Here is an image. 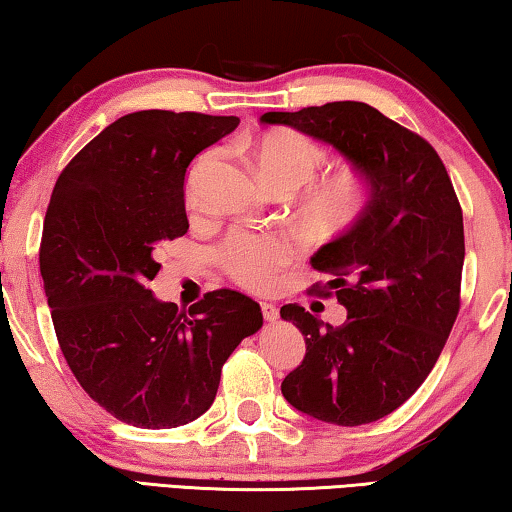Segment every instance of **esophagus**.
Listing matches in <instances>:
<instances>
[{"mask_svg": "<svg viewBox=\"0 0 512 512\" xmlns=\"http://www.w3.org/2000/svg\"><path fill=\"white\" fill-rule=\"evenodd\" d=\"M261 311H263V318L267 322H274V320L279 318V309L274 304H270V302H261Z\"/></svg>", "mask_w": 512, "mask_h": 512, "instance_id": "1", "label": "esophagus"}]
</instances>
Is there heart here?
<instances>
[{
  "instance_id": "1",
  "label": "heart",
  "mask_w": 512,
  "mask_h": 512,
  "mask_svg": "<svg viewBox=\"0 0 512 512\" xmlns=\"http://www.w3.org/2000/svg\"><path fill=\"white\" fill-rule=\"evenodd\" d=\"M325 148L316 139L293 130L270 132L256 144V160L263 176L281 192L300 190L325 164ZM215 155L203 153L187 174V201L201 203L203 178ZM373 203V185L361 171L343 169L313 180L300 199V219L316 235H336L355 226ZM222 265L242 286L263 290L274 274L293 261V242L283 233L233 231L219 249Z\"/></svg>"
}]
</instances>
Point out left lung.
Instances as JSON below:
<instances>
[{
    "label": "left lung",
    "mask_w": 512,
    "mask_h": 512,
    "mask_svg": "<svg viewBox=\"0 0 512 512\" xmlns=\"http://www.w3.org/2000/svg\"><path fill=\"white\" fill-rule=\"evenodd\" d=\"M261 123L332 144L373 185L366 215L311 258L313 270L332 274L311 293L336 295L348 309L343 325L281 306L306 341L302 364L281 382L283 398L334 426L373 423L421 387L458 318L460 201L435 148L366 102L267 112Z\"/></svg>",
    "instance_id": "8db88e82"
}]
</instances>
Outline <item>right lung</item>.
<instances>
[{"mask_svg":"<svg viewBox=\"0 0 512 512\" xmlns=\"http://www.w3.org/2000/svg\"><path fill=\"white\" fill-rule=\"evenodd\" d=\"M238 123L167 109L121 116L52 190L38 263L59 348L80 387L130 426L199 419L224 361L263 325L261 306L238 290H212L185 313L148 288L157 251L190 229L187 167Z\"/></svg>","mask_w":512,"mask_h":512,"instance_id":"1","label":"right lung"}]
</instances>
